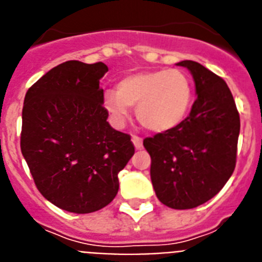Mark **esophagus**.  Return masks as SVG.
I'll return each instance as SVG.
<instances>
[{
  "label": "esophagus",
  "instance_id": "1",
  "mask_svg": "<svg viewBox=\"0 0 262 262\" xmlns=\"http://www.w3.org/2000/svg\"><path fill=\"white\" fill-rule=\"evenodd\" d=\"M132 141H133L136 149H141V147H142V138H141L140 136H133V137H132Z\"/></svg>",
  "mask_w": 262,
  "mask_h": 262
}]
</instances>
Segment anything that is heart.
I'll use <instances>...</instances> for the list:
<instances>
[{
    "label": "heart",
    "mask_w": 262,
    "mask_h": 262,
    "mask_svg": "<svg viewBox=\"0 0 262 262\" xmlns=\"http://www.w3.org/2000/svg\"><path fill=\"white\" fill-rule=\"evenodd\" d=\"M194 97L191 77L178 68L137 72L122 77L117 91L104 93V108L115 124L122 125L129 106H137L136 116L142 126L163 133L177 128L190 112Z\"/></svg>",
    "instance_id": "1"
}]
</instances>
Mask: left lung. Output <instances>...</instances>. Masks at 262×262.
Returning <instances> with one entry per match:
<instances>
[{
	"mask_svg": "<svg viewBox=\"0 0 262 262\" xmlns=\"http://www.w3.org/2000/svg\"><path fill=\"white\" fill-rule=\"evenodd\" d=\"M194 76L196 100L171 130L144 140L151 157L150 178L161 203L190 210L215 196L236 166L240 116L222 77L194 60H183Z\"/></svg>",
	"mask_w": 262,
	"mask_h": 262,
	"instance_id": "left-lung-1",
	"label": "left lung"
}]
</instances>
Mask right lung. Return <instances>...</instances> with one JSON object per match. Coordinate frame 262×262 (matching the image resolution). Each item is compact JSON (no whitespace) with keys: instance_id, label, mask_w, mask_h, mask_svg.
<instances>
[{"instance_id":"1","label":"right lung","mask_w":262,"mask_h":262,"mask_svg":"<svg viewBox=\"0 0 262 262\" xmlns=\"http://www.w3.org/2000/svg\"><path fill=\"white\" fill-rule=\"evenodd\" d=\"M103 62L68 60L29 88L22 109L21 151L40 194L68 212L108 206L118 172L134 154L130 136L106 121Z\"/></svg>"}]
</instances>
